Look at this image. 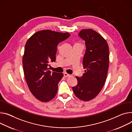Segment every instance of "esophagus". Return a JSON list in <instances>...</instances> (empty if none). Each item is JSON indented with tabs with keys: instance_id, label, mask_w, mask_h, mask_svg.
Masks as SVG:
<instances>
[{
	"instance_id": "esophagus-1",
	"label": "esophagus",
	"mask_w": 132,
	"mask_h": 132,
	"mask_svg": "<svg viewBox=\"0 0 132 132\" xmlns=\"http://www.w3.org/2000/svg\"><path fill=\"white\" fill-rule=\"evenodd\" d=\"M64 75L65 77H70L71 76V75L67 74V73H64Z\"/></svg>"
}]
</instances>
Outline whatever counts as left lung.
I'll return each instance as SVG.
<instances>
[{"label": "left lung", "mask_w": 132, "mask_h": 132, "mask_svg": "<svg viewBox=\"0 0 132 132\" xmlns=\"http://www.w3.org/2000/svg\"><path fill=\"white\" fill-rule=\"evenodd\" d=\"M78 36L85 42L82 65L86 70L82 76L76 77L77 85L72 88L79 99L89 101L96 96L105 84L109 66V48L106 40L92 29H82Z\"/></svg>", "instance_id": "left-lung-1"}]
</instances>
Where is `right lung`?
<instances>
[{
	"instance_id": "1",
	"label": "right lung",
	"mask_w": 132,
	"mask_h": 132,
	"mask_svg": "<svg viewBox=\"0 0 132 132\" xmlns=\"http://www.w3.org/2000/svg\"><path fill=\"white\" fill-rule=\"evenodd\" d=\"M68 32L43 30L28 39L22 58L23 72L29 89L34 96L46 102L54 98L63 74L52 73L50 62H55L58 44L70 36Z\"/></svg>"
}]
</instances>
